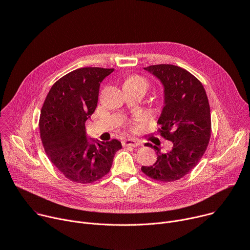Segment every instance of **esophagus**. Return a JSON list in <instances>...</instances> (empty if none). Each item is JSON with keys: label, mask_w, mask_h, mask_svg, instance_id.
I'll list each match as a JSON object with an SVG mask.
<instances>
[{"label": "esophagus", "mask_w": 250, "mask_h": 250, "mask_svg": "<svg viewBox=\"0 0 250 250\" xmlns=\"http://www.w3.org/2000/svg\"><path fill=\"white\" fill-rule=\"evenodd\" d=\"M122 145L123 146H132V147H135L139 145V141L135 140V139H132V138H126L125 140L122 141Z\"/></svg>", "instance_id": "34e87169"}]
</instances>
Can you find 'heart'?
<instances>
[{
  "label": "heart",
  "instance_id": "heart-1",
  "mask_svg": "<svg viewBox=\"0 0 250 250\" xmlns=\"http://www.w3.org/2000/svg\"><path fill=\"white\" fill-rule=\"evenodd\" d=\"M125 84H129V85H135V86H140V87H144L145 89L147 88L148 84H147V81L141 76H138V75H132V76H129Z\"/></svg>",
  "mask_w": 250,
  "mask_h": 250
}]
</instances>
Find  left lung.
I'll use <instances>...</instances> for the list:
<instances>
[{"label":"left lung","instance_id":"left-lung-1","mask_svg":"<svg viewBox=\"0 0 250 250\" xmlns=\"http://www.w3.org/2000/svg\"><path fill=\"white\" fill-rule=\"evenodd\" d=\"M163 86V108L157 121L160 134L172 141L170 151L155 149L157 160L141 171L154 180L172 182L187 175L204 155L210 137V110L202 83L187 70L171 64L144 68Z\"/></svg>","mask_w":250,"mask_h":250}]
</instances>
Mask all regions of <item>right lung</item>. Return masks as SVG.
Returning <instances> with one entry per match:
<instances>
[{"instance_id": "right-lung-1", "label": "right lung", "mask_w": 250, "mask_h": 250, "mask_svg": "<svg viewBox=\"0 0 250 250\" xmlns=\"http://www.w3.org/2000/svg\"><path fill=\"white\" fill-rule=\"evenodd\" d=\"M114 68L85 67L60 78L42 105L40 129L44 150L70 181L88 184L111 170L121 141L88 139L85 123L98 103L100 84Z\"/></svg>"}]
</instances>
